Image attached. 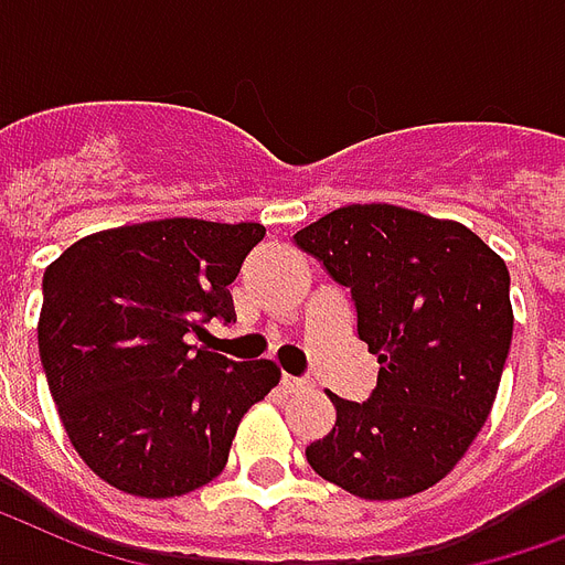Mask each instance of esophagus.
Returning <instances> with one entry per match:
<instances>
[{"instance_id":"obj_1","label":"esophagus","mask_w":565,"mask_h":565,"mask_svg":"<svg viewBox=\"0 0 565 565\" xmlns=\"http://www.w3.org/2000/svg\"><path fill=\"white\" fill-rule=\"evenodd\" d=\"M282 387L291 393V390H307L309 381L307 379H295V375H282Z\"/></svg>"}]
</instances>
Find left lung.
<instances>
[{"label":"left lung","instance_id":"left-lung-1","mask_svg":"<svg viewBox=\"0 0 565 565\" xmlns=\"http://www.w3.org/2000/svg\"><path fill=\"white\" fill-rule=\"evenodd\" d=\"M295 241L351 288L358 333L381 363L366 402L328 393L337 426L307 461L363 500L431 489L498 396L515 321L507 262L456 220L387 202L337 207Z\"/></svg>","mask_w":565,"mask_h":565}]
</instances>
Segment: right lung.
<instances>
[{
	"label": "right lung",
	"instance_id": "add662e5",
	"mask_svg": "<svg viewBox=\"0 0 565 565\" xmlns=\"http://www.w3.org/2000/svg\"><path fill=\"white\" fill-rule=\"evenodd\" d=\"M262 223L169 217L79 237L44 270L38 351L67 438L134 498H181L223 473L241 417L279 384L274 360L186 342L235 318L228 286Z\"/></svg>",
	"mask_w": 565,
	"mask_h": 565
}]
</instances>
